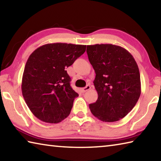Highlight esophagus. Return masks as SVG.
I'll use <instances>...</instances> for the list:
<instances>
[{
	"label": "esophagus",
	"mask_w": 161,
	"mask_h": 161,
	"mask_svg": "<svg viewBox=\"0 0 161 161\" xmlns=\"http://www.w3.org/2000/svg\"><path fill=\"white\" fill-rule=\"evenodd\" d=\"M90 88H91V87L89 86V85H87V86H86L85 87H83V88H80V91H81L82 92H86V91L89 90Z\"/></svg>",
	"instance_id": "34e87169"
}]
</instances>
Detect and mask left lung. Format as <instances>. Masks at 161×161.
<instances>
[{
    "label": "left lung",
    "instance_id": "1",
    "mask_svg": "<svg viewBox=\"0 0 161 161\" xmlns=\"http://www.w3.org/2000/svg\"><path fill=\"white\" fill-rule=\"evenodd\" d=\"M89 61L95 71L94 86L98 94L89 107L104 122L125 117L141 95L140 74L134 57L128 50L112 44L87 45Z\"/></svg>",
    "mask_w": 161,
    "mask_h": 161
}]
</instances>
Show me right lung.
<instances>
[{"label":"right lung","instance_id":"right-lung-1","mask_svg":"<svg viewBox=\"0 0 161 161\" xmlns=\"http://www.w3.org/2000/svg\"><path fill=\"white\" fill-rule=\"evenodd\" d=\"M86 50L83 45L49 43L29 56L23 73L22 92L28 107L39 120L57 123L70 114L78 94L71 87L66 69Z\"/></svg>","mask_w":161,"mask_h":161}]
</instances>
